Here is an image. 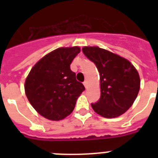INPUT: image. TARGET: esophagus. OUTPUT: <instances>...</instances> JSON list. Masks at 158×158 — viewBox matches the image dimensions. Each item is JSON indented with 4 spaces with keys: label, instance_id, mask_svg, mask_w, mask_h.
<instances>
[{
    "label": "esophagus",
    "instance_id": "esophagus-1",
    "mask_svg": "<svg viewBox=\"0 0 158 158\" xmlns=\"http://www.w3.org/2000/svg\"><path fill=\"white\" fill-rule=\"evenodd\" d=\"M84 87H85V89H87V88H88V82L84 81Z\"/></svg>",
    "mask_w": 158,
    "mask_h": 158
}]
</instances>
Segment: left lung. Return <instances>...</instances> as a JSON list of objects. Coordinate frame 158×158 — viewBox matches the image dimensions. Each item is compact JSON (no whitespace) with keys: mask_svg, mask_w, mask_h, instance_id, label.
I'll return each instance as SVG.
<instances>
[{"mask_svg":"<svg viewBox=\"0 0 158 158\" xmlns=\"http://www.w3.org/2000/svg\"><path fill=\"white\" fill-rule=\"evenodd\" d=\"M82 51L96 64L100 74L101 97L98 102L91 104L94 110L105 118L124 114L139 91L137 69L127 59L98 47H84Z\"/></svg>","mask_w":158,"mask_h":158,"instance_id":"obj_1","label":"left lung"}]
</instances>
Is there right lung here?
I'll return each mask as SVG.
<instances>
[{
  "label": "right lung",
  "instance_id": "right-lung-1",
  "mask_svg": "<svg viewBox=\"0 0 158 158\" xmlns=\"http://www.w3.org/2000/svg\"><path fill=\"white\" fill-rule=\"evenodd\" d=\"M79 47L59 48L40 59L26 78L24 90L33 107L50 120H61L74 110L84 86L76 80L70 64Z\"/></svg>",
  "mask_w": 158,
  "mask_h": 158
}]
</instances>
